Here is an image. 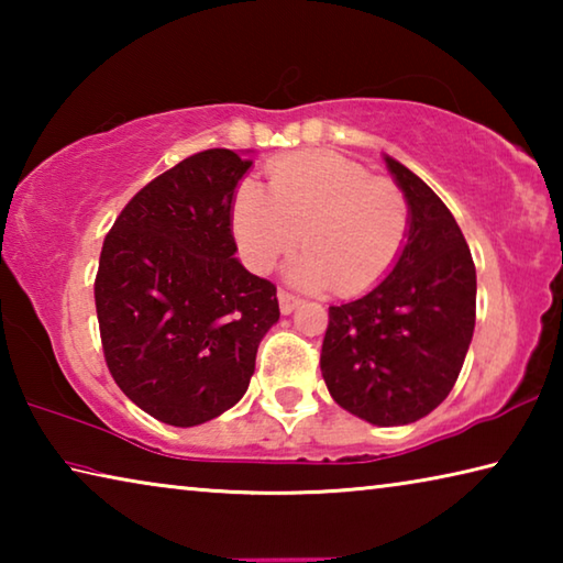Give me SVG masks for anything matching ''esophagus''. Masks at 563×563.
<instances>
[{
    "label": "esophagus",
    "mask_w": 563,
    "mask_h": 563,
    "mask_svg": "<svg viewBox=\"0 0 563 563\" xmlns=\"http://www.w3.org/2000/svg\"><path fill=\"white\" fill-rule=\"evenodd\" d=\"M278 302H280V312H283V316H290V312L300 305V300L295 298V295L285 292V290L278 292Z\"/></svg>",
    "instance_id": "esophagus-1"
}]
</instances>
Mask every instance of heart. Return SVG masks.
<instances>
[{
	"label": "heart",
	"instance_id": "b5f03b06",
	"mask_svg": "<svg viewBox=\"0 0 563 563\" xmlns=\"http://www.w3.org/2000/svg\"><path fill=\"white\" fill-rule=\"evenodd\" d=\"M271 196L245 180L231 223L245 263L268 273L300 241L308 251L288 268L305 290L335 285L360 295L385 278L407 243L409 203L402 188L373 178L365 166L332 151H305L268 168Z\"/></svg>",
	"mask_w": 563,
	"mask_h": 563
}]
</instances>
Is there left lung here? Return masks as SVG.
I'll return each mask as SVG.
<instances>
[{"label": "left lung", "instance_id": "1", "mask_svg": "<svg viewBox=\"0 0 563 563\" xmlns=\"http://www.w3.org/2000/svg\"><path fill=\"white\" fill-rule=\"evenodd\" d=\"M409 203L407 243L387 278L332 305L320 369L335 402L377 427L417 422L460 377L476 318V271L440 196L385 154Z\"/></svg>", "mask_w": 563, "mask_h": 563}]
</instances>
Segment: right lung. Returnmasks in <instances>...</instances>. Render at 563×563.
Listing matches in <instances>:
<instances>
[{
  "mask_svg": "<svg viewBox=\"0 0 563 563\" xmlns=\"http://www.w3.org/2000/svg\"><path fill=\"white\" fill-rule=\"evenodd\" d=\"M251 151L208 148L151 180L101 247L103 355L133 405L196 427L241 402L280 318L275 285L235 258L231 208Z\"/></svg>",
  "mask_w": 563,
  "mask_h": 563,
  "instance_id": "obj_1",
  "label": "right lung"
}]
</instances>
